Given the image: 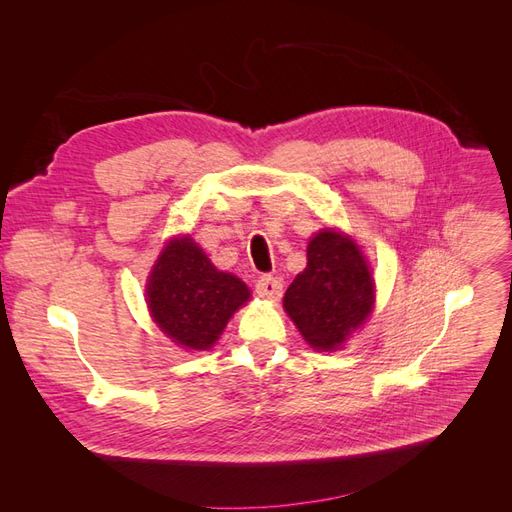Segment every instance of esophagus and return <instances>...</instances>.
Segmentation results:
<instances>
[{"label": "esophagus", "instance_id": "obj_1", "mask_svg": "<svg viewBox=\"0 0 512 512\" xmlns=\"http://www.w3.org/2000/svg\"><path fill=\"white\" fill-rule=\"evenodd\" d=\"M256 292H258V297H262V299L277 301L282 297V282L277 280V277H271V275H260L256 280Z\"/></svg>", "mask_w": 512, "mask_h": 512}]
</instances>
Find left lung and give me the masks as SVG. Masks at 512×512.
I'll list each match as a JSON object with an SVG mask.
<instances>
[{
  "instance_id": "8db88e82",
  "label": "left lung",
  "mask_w": 512,
  "mask_h": 512,
  "mask_svg": "<svg viewBox=\"0 0 512 512\" xmlns=\"http://www.w3.org/2000/svg\"><path fill=\"white\" fill-rule=\"evenodd\" d=\"M284 307L305 342L337 350L374 307V280L359 245L322 230L307 245V267L286 290Z\"/></svg>"
}]
</instances>
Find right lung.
<instances>
[{"instance_id": "1", "label": "right lung", "mask_w": 512, "mask_h": 512, "mask_svg": "<svg viewBox=\"0 0 512 512\" xmlns=\"http://www.w3.org/2000/svg\"><path fill=\"white\" fill-rule=\"evenodd\" d=\"M250 299L239 277L218 271L190 239L170 241L147 284V303L158 327L183 348L207 350L228 318Z\"/></svg>"}]
</instances>
